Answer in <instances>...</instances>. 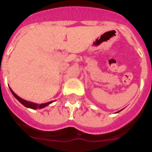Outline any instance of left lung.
Wrapping results in <instances>:
<instances>
[{
	"mask_svg": "<svg viewBox=\"0 0 152 152\" xmlns=\"http://www.w3.org/2000/svg\"><path fill=\"white\" fill-rule=\"evenodd\" d=\"M118 112H119V111H118Z\"/></svg>",
	"mask_w": 152,
	"mask_h": 152,
	"instance_id": "obj_1",
	"label": "left lung"
}]
</instances>
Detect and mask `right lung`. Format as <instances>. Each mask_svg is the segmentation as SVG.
Returning a JSON list of instances; mask_svg holds the SVG:
<instances>
[{
	"instance_id": "obj_1",
	"label": "right lung",
	"mask_w": 152,
	"mask_h": 152,
	"mask_svg": "<svg viewBox=\"0 0 152 152\" xmlns=\"http://www.w3.org/2000/svg\"><path fill=\"white\" fill-rule=\"evenodd\" d=\"M10 91H11V92H12V94L14 95V97H15V99L18 100V101L20 102V103L23 104V106H26V107H27V108L33 109V110H36V109H42V108H44V107H46V106H49L50 104L52 103L53 102V101H51V102H46V103H42V104L34 103V102L27 101V100L23 99H21L20 97H19V96H18V95H16L15 93H14V91H13L12 90L11 88H10Z\"/></svg>"
}]
</instances>
